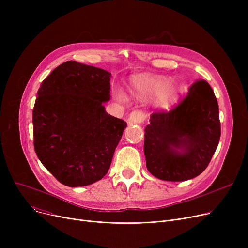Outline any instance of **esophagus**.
Listing matches in <instances>:
<instances>
[{"label": "esophagus", "mask_w": 248, "mask_h": 248, "mask_svg": "<svg viewBox=\"0 0 248 248\" xmlns=\"http://www.w3.org/2000/svg\"><path fill=\"white\" fill-rule=\"evenodd\" d=\"M145 121V114L140 110H135L128 116V124H140Z\"/></svg>", "instance_id": "34e87169"}]
</instances>
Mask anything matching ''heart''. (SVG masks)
Wrapping results in <instances>:
<instances>
[{
    "label": "heart",
    "instance_id": "b5f03b06",
    "mask_svg": "<svg viewBox=\"0 0 248 248\" xmlns=\"http://www.w3.org/2000/svg\"><path fill=\"white\" fill-rule=\"evenodd\" d=\"M129 90H131V93L139 99H148L157 94L160 103H168L174 98L177 93V86L173 82L166 83L164 77L138 76L132 80ZM112 94L119 101L125 99L124 93L120 89H113Z\"/></svg>",
    "mask_w": 248,
    "mask_h": 248
}]
</instances>
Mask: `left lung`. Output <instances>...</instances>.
I'll return each instance as SVG.
<instances>
[{
	"mask_svg": "<svg viewBox=\"0 0 248 248\" xmlns=\"http://www.w3.org/2000/svg\"><path fill=\"white\" fill-rule=\"evenodd\" d=\"M220 135L214 91L207 81H195L171 110L152 113L144 145L149 172L172 182L199 176L209 165Z\"/></svg>",
	"mask_w": 248,
	"mask_h": 248,
	"instance_id": "8db88e82",
	"label": "left lung"
}]
</instances>
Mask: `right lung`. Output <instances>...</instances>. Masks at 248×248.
<instances>
[{"label": "right lung", "mask_w": 248, "mask_h": 248, "mask_svg": "<svg viewBox=\"0 0 248 248\" xmlns=\"http://www.w3.org/2000/svg\"><path fill=\"white\" fill-rule=\"evenodd\" d=\"M111 74L76 61L42 81L33 108L34 149L60 183L82 187L103 178L126 127L108 114Z\"/></svg>", "instance_id": "obj_1"}]
</instances>
